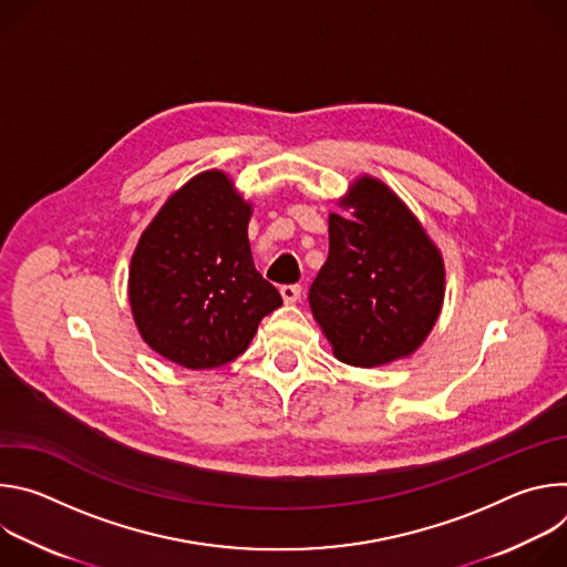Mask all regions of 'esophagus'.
Here are the masks:
<instances>
[{
  "instance_id": "obj_1",
  "label": "esophagus",
  "mask_w": 567,
  "mask_h": 567,
  "mask_svg": "<svg viewBox=\"0 0 567 567\" xmlns=\"http://www.w3.org/2000/svg\"><path fill=\"white\" fill-rule=\"evenodd\" d=\"M300 293H302L300 285H282V287H280V296H282V300H285L287 305L300 300Z\"/></svg>"
}]
</instances>
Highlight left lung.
I'll list each match as a JSON object with an SVG mask.
<instances>
[{
  "label": "left lung",
  "instance_id": "8db88e82",
  "mask_svg": "<svg viewBox=\"0 0 567 567\" xmlns=\"http://www.w3.org/2000/svg\"><path fill=\"white\" fill-rule=\"evenodd\" d=\"M330 215V256L309 287V305L334 357L377 368L413 354L444 300L437 247L385 184L361 177Z\"/></svg>",
  "mask_w": 567,
  "mask_h": 567
}]
</instances>
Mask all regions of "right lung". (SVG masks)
Here are the masks:
<instances>
[{
  "mask_svg": "<svg viewBox=\"0 0 567 567\" xmlns=\"http://www.w3.org/2000/svg\"><path fill=\"white\" fill-rule=\"evenodd\" d=\"M251 204L219 171L179 188L143 230L130 305L143 341L168 361L210 370L237 359L282 305L254 265Z\"/></svg>",
  "mask_w": 567,
  "mask_h": 567,
  "instance_id": "add662e5",
  "label": "right lung"
}]
</instances>
